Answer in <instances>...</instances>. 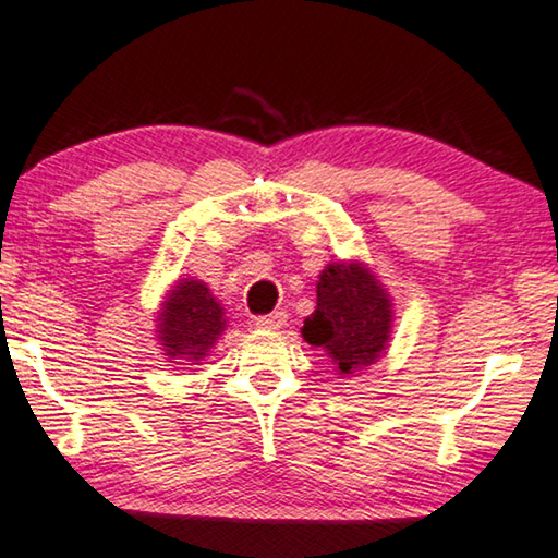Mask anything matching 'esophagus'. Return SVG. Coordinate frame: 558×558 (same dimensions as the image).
<instances>
[{
    "mask_svg": "<svg viewBox=\"0 0 558 558\" xmlns=\"http://www.w3.org/2000/svg\"><path fill=\"white\" fill-rule=\"evenodd\" d=\"M254 324H257L259 328H281L287 324V314L284 312H274V314L254 318Z\"/></svg>",
    "mask_w": 558,
    "mask_h": 558,
    "instance_id": "obj_1",
    "label": "esophagus"
}]
</instances>
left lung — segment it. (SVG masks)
I'll return each mask as SVG.
<instances>
[{"mask_svg": "<svg viewBox=\"0 0 558 558\" xmlns=\"http://www.w3.org/2000/svg\"><path fill=\"white\" fill-rule=\"evenodd\" d=\"M392 304L361 262H333L318 274L316 312L301 336L324 349L341 376L368 368L388 349Z\"/></svg>", "mask_w": 558, "mask_h": 558, "instance_id": "8db88e82", "label": "left lung"}]
</instances>
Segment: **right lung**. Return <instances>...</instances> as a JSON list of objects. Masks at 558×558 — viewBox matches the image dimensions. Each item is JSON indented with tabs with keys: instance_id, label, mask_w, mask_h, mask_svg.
<instances>
[{
	"instance_id": "1",
	"label": "right lung",
	"mask_w": 558,
	"mask_h": 558,
	"mask_svg": "<svg viewBox=\"0 0 558 558\" xmlns=\"http://www.w3.org/2000/svg\"><path fill=\"white\" fill-rule=\"evenodd\" d=\"M225 331V308L207 284L180 279L158 312V341L170 363L197 365Z\"/></svg>"
}]
</instances>
